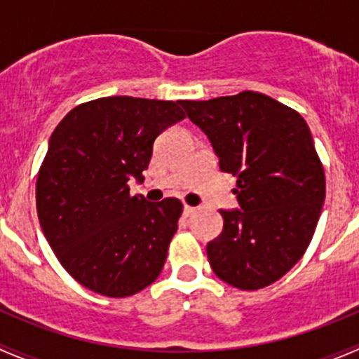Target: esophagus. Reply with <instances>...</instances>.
<instances>
[{"instance_id":"1","label":"esophagus","mask_w":359,"mask_h":359,"mask_svg":"<svg viewBox=\"0 0 359 359\" xmlns=\"http://www.w3.org/2000/svg\"><path fill=\"white\" fill-rule=\"evenodd\" d=\"M194 212H196V208H194V206H187V205L184 206V215L186 217H191Z\"/></svg>"}]
</instances>
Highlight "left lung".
Instances as JSON below:
<instances>
[{"label": "left lung", "instance_id": "obj_1", "mask_svg": "<svg viewBox=\"0 0 359 359\" xmlns=\"http://www.w3.org/2000/svg\"><path fill=\"white\" fill-rule=\"evenodd\" d=\"M208 137L222 172L236 177L240 208L220 210L224 229L206 245L213 273L259 290L295 266L313 240L325 172L302 116L257 92L180 100Z\"/></svg>", "mask_w": 359, "mask_h": 359}]
</instances>
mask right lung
Wrapping results in <instances>:
<instances>
[{"label":"right lung","mask_w":359,"mask_h":359,"mask_svg":"<svg viewBox=\"0 0 359 359\" xmlns=\"http://www.w3.org/2000/svg\"><path fill=\"white\" fill-rule=\"evenodd\" d=\"M179 102L104 97L69 111L53 130L36 184L43 234L88 290L133 295L161 273L182 203L130 196L154 140L184 119Z\"/></svg>","instance_id":"obj_1"}]
</instances>
